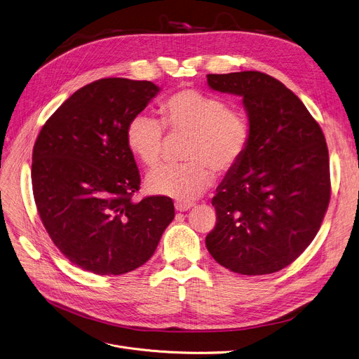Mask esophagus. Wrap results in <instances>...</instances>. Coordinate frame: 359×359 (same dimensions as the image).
Listing matches in <instances>:
<instances>
[{
	"mask_svg": "<svg viewBox=\"0 0 359 359\" xmlns=\"http://www.w3.org/2000/svg\"><path fill=\"white\" fill-rule=\"evenodd\" d=\"M175 208H176V210H179V212H186V210H189L190 208H192V203H190V202L176 201V202H175Z\"/></svg>",
	"mask_w": 359,
	"mask_h": 359,
	"instance_id": "obj_1",
	"label": "esophagus"
}]
</instances>
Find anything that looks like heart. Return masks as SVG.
Returning a JSON list of instances; mask_svg holds the SVG:
<instances>
[{
	"label": "heart",
	"instance_id": "heart-1",
	"mask_svg": "<svg viewBox=\"0 0 359 359\" xmlns=\"http://www.w3.org/2000/svg\"><path fill=\"white\" fill-rule=\"evenodd\" d=\"M163 126L170 133H184L183 158L179 164L157 167L147 177L156 195L183 202L194 201L213 183L215 170L224 175L241 161L250 141L244 114L208 92L182 89L160 105ZM158 119L134 115L126 130L130 151L147 167L158 164L163 151V130Z\"/></svg>",
	"mask_w": 359,
	"mask_h": 359
}]
</instances>
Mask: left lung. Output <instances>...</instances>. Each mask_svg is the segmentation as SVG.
I'll list each match as a JSON object with an SVG mask.
<instances>
[{"label":"left lung","instance_id":"8db88e82","mask_svg":"<svg viewBox=\"0 0 359 359\" xmlns=\"http://www.w3.org/2000/svg\"><path fill=\"white\" fill-rule=\"evenodd\" d=\"M213 90L238 95L248 114L245 154L217 189V224L206 248L225 269L271 274L316 236L330 199L320 126L280 81L257 70L208 75Z\"/></svg>","mask_w":359,"mask_h":359}]
</instances>
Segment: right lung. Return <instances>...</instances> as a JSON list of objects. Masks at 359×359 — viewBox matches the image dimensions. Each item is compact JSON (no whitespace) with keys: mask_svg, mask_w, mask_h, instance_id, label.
Returning a JSON list of instances; mask_svg holds the SVG:
<instances>
[{"mask_svg":"<svg viewBox=\"0 0 359 359\" xmlns=\"http://www.w3.org/2000/svg\"><path fill=\"white\" fill-rule=\"evenodd\" d=\"M158 90L149 81H95L69 97L37 135V212L53 244L85 271L119 276L141 267L175 218L170 198L133 201L141 180L126 130Z\"/></svg>","mask_w":359,"mask_h":359,"instance_id":"1","label":"right lung"}]
</instances>
